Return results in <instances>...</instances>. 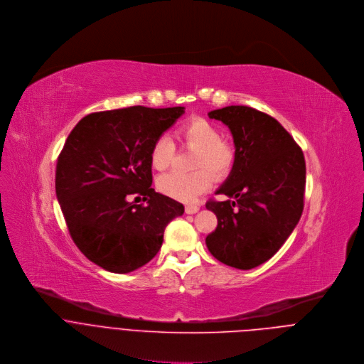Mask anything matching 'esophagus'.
I'll return each mask as SVG.
<instances>
[{
    "mask_svg": "<svg viewBox=\"0 0 364 364\" xmlns=\"http://www.w3.org/2000/svg\"><path fill=\"white\" fill-rule=\"evenodd\" d=\"M198 210H199V206H196V205H186V206H185V212L189 213V215L196 213Z\"/></svg>",
    "mask_w": 364,
    "mask_h": 364,
    "instance_id": "34e87169",
    "label": "esophagus"
}]
</instances>
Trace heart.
Masks as SVG:
<instances>
[{
  "mask_svg": "<svg viewBox=\"0 0 364 364\" xmlns=\"http://www.w3.org/2000/svg\"><path fill=\"white\" fill-rule=\"evenodd\" d=\"M178 137L188 148L195 149L192 173L169 172L158 179V189L176 200L192 202L212 185V176L223 178L234 164V151L221 140V132L203 117H192L178 129ZM175 144L171 137L159 136L151 148V165L156 171H166L173 161Z\"/></svg>",
  "mask_w": 364,
  "mask_h": 364,
  "instance_id": "obj_1",
  "label": "heart"
}]
</instances>
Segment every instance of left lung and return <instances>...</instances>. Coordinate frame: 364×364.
<instances>
[{"mask_svg":"<svg viewBox=\"0 0 364 364\" xmlns=\"http://www.w3.org/2000/svg\"><path fill=\"white\" fill-rule=\"evenodd\" d=\"M232 133V171L208 200L218 225L205 240L209 252L225 265L251 269L268 261L291 235L304 208L306 161L301 148L274 117L248 106L208 113Z\"/></svg>","mask_w":364,"mask_h":364,"instance_id":"obj_1","label":"left lung"}]
</instances>
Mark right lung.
I'll use <instances>...</instances> for the list:
<instances>
[{"label": "right lung", "mask_w": 364, "mask_h": 364, "mask_svg": "<svg viewBox=\"0 0 364 364\" xmlns=\"http://www.w3.org/2000/svg\"><path fill=\"white\" fill-rule=\"evenodd\" d=\"M183 113L181 106H132L90 113L70 132L57 159L55 195L73 241L103 269L127 274L148 264L166 225L183 213L182 203L151 186L149 159L154 141Z\"/></svg>", "instance_id": "1"}]
</instances>
